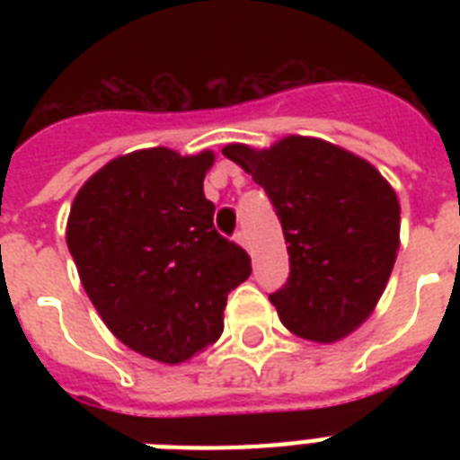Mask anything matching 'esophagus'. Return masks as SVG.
<instances>
[{
	"mask_svg": "<svg viewBox=\"0 0 460 460\" xmlns=\"http://www.w3.org/2000/svg\"><path fill=\"white\" fill-rule=\"evenodd\" d=\"M236 241L241 245H245V248H251V241H248V234H245V229L236 231Z\"/></svg>",
	"mask_w": 460,
	"mask_h": 460,
	"instance_id": "1",
	"label": "esophagus"
}]
</instances>
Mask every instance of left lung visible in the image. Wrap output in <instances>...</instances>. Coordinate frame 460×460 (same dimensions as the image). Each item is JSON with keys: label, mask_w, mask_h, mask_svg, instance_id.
I'll return each instance as SVG.
<instances>
[{"label": "left lung", "mask_w": 460, "mask_h": 460, "mask_svg": "<svg viewBox=\"0 0 460 460\" xmlns=\"http://www.w3.org/2000/svg\"><path fill=\"white\" fill-rule=\"evenodd\" d=\"M222 153L265 188L284 229L291 272L270 294L284 327L320 343L350 334L370 317L396 262L394 188L365 159L317 138Z\"/></svg>", "instance_id": "left-lung-1"}]
</instances>
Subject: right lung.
<instances>
[{
	"instance_id": "right-lung-1",
	"label": "right lung",
	"mask_w": 460,
	"mask_h": 460,
	"mask_svg": "<svg viewBox=\"0 0 460 460\" xmlns=\"http://www.w3.org/2000/svg\"><path fill=\"white\" fill-rule=\"evenodd\" d=\"M212 153L124 155L75 195L66 243L83 288L119 341L183 363L224 329L226 296L251 277L248 252L215 229L202 193Z\"/></svg>"
}]
</instances>
